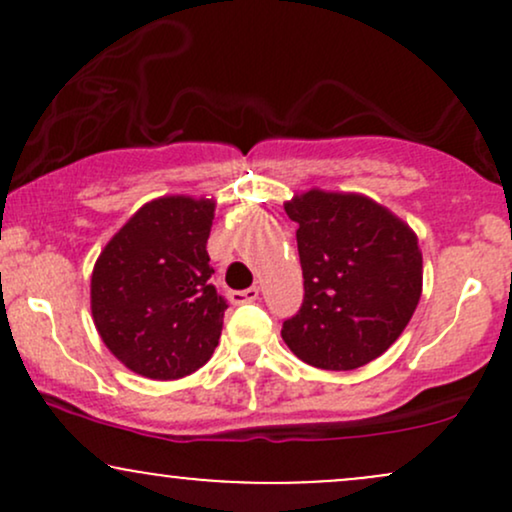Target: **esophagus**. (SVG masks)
<instances>
[{"mask_svg":"<svg viewBox=\"0 0 512 512\" xmlns=\"http://www.w3.org/2000/svg\"><path fill=\"white\" fill-rule=\"evenodd\" d=\"M257 298H260V289H257V286H250V289H245V291H233L231 293V303H236V305L255 303Z\"/></svg>","mask_w":512,"mask_h":512,"instance_id":"esophagus-1","label":"esophagus"}]
</instances>
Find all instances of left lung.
I'll use <instances>...</instances> for the list:
<instances>
[{
  "instance_id": "8db88e82",
  "label": "left lung",
  "mask_w": 512,
  "mask_h": 512,
  "mask_svg": "<svg viewBox=\"0 0 512 512\" xmlns=\"http://www.w3.org/2000/svg\"><path fill=\"white\" fill-rule=\"evenodd\" d=\"M284 209L298 223L305 296L281 337L315 368L366 366L397 342L419 305L424 260L416 233L354 192L308 190Z\"/></svg>"
}]
</instances>
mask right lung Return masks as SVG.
<instances>
[{"label":"right lung","instance_id":"obj_1","mask_svg":"<svg viewBox=\"0 0 512 512\" xmlns=\"http://www.w3.org/2000/svg\"><path fill=\"white\" fill-rule=\"evenodd\" d=\"M211 221L214 199L158 197L110 238L93 267L96 330L144 378H185L219 344L228 305L211 284Z\"/></svg>","mask_w":512,"mask_h":512}]
</instances>
